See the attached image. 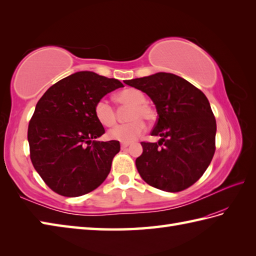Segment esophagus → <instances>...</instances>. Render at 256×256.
<instances>
[{
  "label": "esophagus",
  "mask_w": 256,
  "mask_h": 256,
  "mask_svg": "<svg viewBox=\"0 0 256 256\" xmlns=\"http://www.w3.org/2000/svg\"><path fill=\"white\" fill-rule=\"evenodd\" d=\"M128 146H129V144H127V142H122V144H120L122 149H124V148H127Z\"/></svg>",
  "instance_id": "34e87169"
}]
</instances>
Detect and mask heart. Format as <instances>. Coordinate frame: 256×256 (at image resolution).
<instances>
[{
  "label": "heart",
  "mask_w": 256,
  "mask_h": 256,
  "mask_svg": "<svg viewBox=\"0 0 256 256\" xmlns=\"http://www.w3.org/2000/svg\"><path fill=\"white\" fill-rule=\"evenodd\" d=\"M118 104L129 106L128 120L129 122L117 124L110 129L107 136L112 140L119 142H132L144 132L146 122L154 119V110L146 103V96L137 88H126L116 95ZM94 116L98 122L105 127H110L116 122V112L106 98H100L94 105Z\"/></svg>",
  "instance_id": "b5f03b06"
}]
</instances>
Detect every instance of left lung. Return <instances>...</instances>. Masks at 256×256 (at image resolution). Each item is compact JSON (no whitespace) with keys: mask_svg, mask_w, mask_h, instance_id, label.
Returning a JSON list of instances; mask_svg holds the SVG:
<instances>
[{"mask_svg":"<svg viewBox=\"0 0 256 256\" xmlns=\"http://www.w3.org/2000/svg\"><path fill=\"white\" fill-rule=\"evenodd\" d=\"M124 82L149 95L158 116L151 134L161 139L141 142L144 152L136 160L140 176L158 190L188 188L205 173L216 150L217 124L206 95L172 73Z\"/></svg>","mask_w":256,"mask_h":256,"instance_id":"left-lung-1","label":"left lung"}]
</instances>
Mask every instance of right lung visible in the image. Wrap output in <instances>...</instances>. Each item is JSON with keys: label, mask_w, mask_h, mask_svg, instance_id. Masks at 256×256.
Instances as JSON below:
<instances>
[{"label": "right lung", "mask_w": 256, "mask_h": 256, "mask_svg": "<svg viewBox=\"0 0 256 256\" xmlns=\"http://www.w3.org/2000/svg\"><path fill=\"white\" fill-rule=\"evenodd\" d=\"M122 86L116 78L81 71L54 84L38 100L28 124L30 160L56 194L85 195L110 174L120 144L95 140L105 129L94 116V105Z\"/></svg>", "instance_id": "1"}]
</instances>
